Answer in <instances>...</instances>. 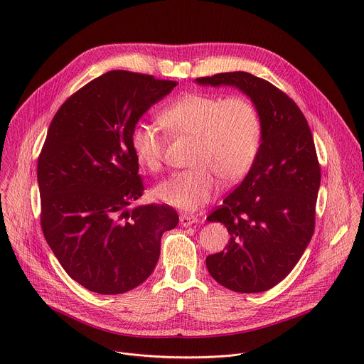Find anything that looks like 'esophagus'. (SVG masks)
Instances as JSON below:
<instances>
[{
	"label": "esophagus",
	"mask_w": 364,
	"mask_h": 364,
	"mask_svg": "<svg viewBox=\"0 0 364 364\" xmlns=\"http://www.w3.org/2000/svg\"><path fill=\"white\" fill-rule=\"evenodd\" d=\"M180 223H181L183 226H190V225H193V223H197V218L193 216V215L184 213V215H180Z\"/></svg>",
	"instance_id": "34e87169"
}]
</instances>
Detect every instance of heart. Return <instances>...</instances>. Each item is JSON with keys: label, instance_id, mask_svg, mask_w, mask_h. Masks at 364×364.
Returning a JSON list of instances; mask_svg holds the SVG:
<instances>
[{"label": "heart", "instance_id": "1", "mask_svg": "<svg viewBox=\"0 0 364 364\" xmlns=\"http://www.w3.org/2000/svg\"><path fill=\"white\" fill-rule=\"evenodd\" d=\"M159 123L173 135L194 139L196 167L174 173L155 188L161 202L180 210L191 212L210 202L220 190L218 175L228 183L241 180L259 149V114L245 97L186 94L159 113ZM130 145L142 167L161 168L164 139L154 126L138 123Z\"/></svg>", "mask_w": 364, "mask_h": 364}]
</instances>
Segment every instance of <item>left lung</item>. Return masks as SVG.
<instances>
[{"label": "left lung", "mask_w": 364, "mask_h": 364, "mask_svg": "<svg viewBox=\"0 0 364 364\" xmlns=\"http://www.w3.org/2000/svg\"><path fill=\"white\" fill-rule=\"evenodd\" d=\"M196 84L237 88L259 114L254 164L208 218L223 223L230 240L225 251L208 255L206 267L226 289L266 291L293 270L314 234L321 170L311 129L291 98L252 74L222 73Z\"/></svg>", "instance_id": "obj_1"}]
</instances>
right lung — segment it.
I'll list each match as a JSON object with an SVG mask.
<instances>
[{
	"label": "right lung",
	"instance_id": "obj_1",
	"mask_svg": "<svg viewBox=\"0 0 364 364\" xmlns=\"http://www.w3.org/2000/svg\"><path fill=\"white\" fill-rule=\"evenodd\" d=\"M177 85L110 71L56 112L38 162L43 235L68 276L100 294H120L154 272L161 237L177 226L170 206L130 209L142 196L130 145L139 119Z\"/></svg>",
	"mask_w": 364,
	"mask_h": 364
}]
</instances>
